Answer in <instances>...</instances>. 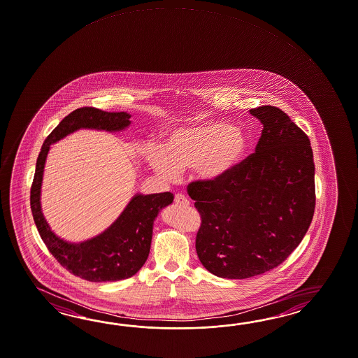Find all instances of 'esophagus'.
<instances>
[{
	"label": "esophagus",
	"mask_w": 358,
	"mask_h": 358,
	"mask_svg": "<svg viewBox=\"0 0 358 358\" xmlns=\"http://www.w3.org/2000/svg\"><path fill=\"white\" fill-rule=\"evenodd\" d=\"M175 203L176 206H180V207H187L189 206L187 198L182 194H176Z\"/></svg>",
	"instance_id": "obj_1"
}]
</instances>
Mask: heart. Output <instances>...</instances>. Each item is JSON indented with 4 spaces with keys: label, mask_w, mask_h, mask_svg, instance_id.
I'll return each instance as SVG.
<instances>
[{
    "label": "heart",
    "mask_w": 358,
    "mask_h": 358,
    "mask_svg": "<svg viewBox=\"0 0 358 358\" xmlns=\"http://www.w3.org/2000/svg\"><path fill=\"white\" fill-rule=\"evenodd\" d=\"M248 145L245 131L231 124L195 122L171 129L163 148L148 146L146 159L166 180H175L180 172L192 168L201 181L216 182L241 163Z\"/></svg>",
    "instance_id": "b5f03b06"
}]
</instances>
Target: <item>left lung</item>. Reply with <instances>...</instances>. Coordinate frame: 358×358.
<instances>
[{"label":"left lung","instance_id":"1","mask_svg":"<svg viewBox=\"0 0 358 358\" xmlns=\"http://www.w3.org/2000/svg\"><path fill=\"white\" fill-rule=\"evenodd\" d=\"M250 114L262 124L252 155L222 180L196 181L187 192L201 215L195 248L220 278H251L278 266L313 218V151L304 131L278 107Z\"/></svg>","mask_w":358,"mask_h":358}]
</instances>
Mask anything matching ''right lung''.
<instances>
[{
	"instance_id": "1",
	"label": "right lung",
	"mask_w": 358,
	"mask_h": 358,
	"mask_svg": "<svg viewBox=\"0 0 358 358\" xmlns=\"http://www.w3.org/2000/svg\"><path fill=\"white\" fill-rule=\"evenodd\" d=\"M128 113H106L94 107L72 111L48 136L36 162L31 187V210L36 227L48 250L63 268L90 282H114L131 278L146 262L151 247L154 221L159 212L172 204V192L133 195L120 216L101 234L79 243L64 241L52 231L41 208V185L45 163L52 143L79 129L110 133L131 125Z\"/></svg>"
}]
</instances>
